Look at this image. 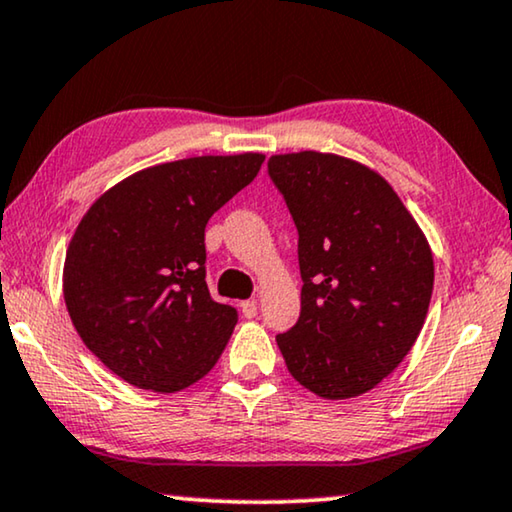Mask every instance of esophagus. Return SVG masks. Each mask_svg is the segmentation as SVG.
Returning <instances> with one entry per match:
<instances>
[{
	"instance_id": "esophagus-1",
	"label": "esophagus",
	"mask_w": 512,
	"mask_h": 512,
	"mask_svg": "<svg viewBox=\"0 0 512 512\" xmlns=\"http://www.w3.org/2000/svg\"><path fill=\"white\" fill-rule=\"evenodd\" d=\"M240 311H242V316H244V318H254V316L258 314V305H256V300H244L242 305H240Z\"/></svg>"
}]
</instances>
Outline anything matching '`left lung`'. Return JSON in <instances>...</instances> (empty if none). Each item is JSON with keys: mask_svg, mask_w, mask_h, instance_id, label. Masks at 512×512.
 <instances>
[{"mask_svg": "<svg viewBox=\"0 0 512 512\" xmlns=\"http://www.w3.org/2000/svg\"><path fill=\"white\" fill-rule=\"evenodd\" d=\"M298 226L300 318L277 335L288 372L323 399L374 390L416 344L434 288L432 247L381 173L332 152L272 154Z\"/></svg>", "mask_w": 512, "mask_h": 512, "instance_id": "8db88e82", "label": "left lung"}]
</instances>
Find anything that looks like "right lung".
Wrapping results in <instances>:
<instances>
[{
  "label": "right lung",
  "mask_w": 512,
  "mask_h": 512,
  "mask_svg": "<svg viewBox=\"0 0 512 512\" xmlns=\"http://www.w3.org/2000/svg\"><path fill=\"white\" fill-rule=\"evenodd\" d=\"M263 161L261 152L205 154L143 168L80 219L64 302L85 346L120 379L168 395L217 365L238 311L207 291L205 226Z\"/></svg>",
  "instance_id": "1"
}]
</instances>
